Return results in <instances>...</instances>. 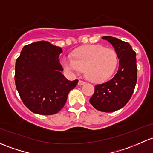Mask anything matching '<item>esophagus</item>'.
Wrapping results in <instances>:
<instances>
[{"instance_id": "esophagus-1", "label": "esophagus", "mask_w": 153, "mask_h": 153, "mask_svg": "<svg viewBox=\"0 0 153 153\" xmlns=\"http://www.w3.org/2000/svg\"><path fill=\"white\" fill-rule=\"evenodd\" d=\"M85 83H86V82L83 81H81V80H80V81H78V86H83V85H84Z\"/></svg>"}]
</instances>
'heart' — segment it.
Here are the masks:
<instances>
[{
	"label": "heart",
	"mask_w": 153,
	"mask_h": 153,
	"mask_svg": "<svg viewBox=\"0 0 153 153\" xmlns=\"http://www.w3.org/2000/svg\"><path fill=\"white\" fill-rule=\"evenodd\" d=\"M72 56L73 58L69 56L63 58L64 68L72 74L85 69L86 77L94 83H103L110 79L118 64L114 50L100 45L82 46L75 50Z\"/></svg>",
	"instance_id": "1"
}]
</instances>
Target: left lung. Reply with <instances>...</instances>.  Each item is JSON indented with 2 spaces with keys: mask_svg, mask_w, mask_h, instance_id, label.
<instances>
[{
  "mask_svg": "<svg viewBox=\"0 0 153 153\" xmlns=\"http://www.w3.org/2000/svg\"><path fill=\"white\" fill-rule=\"evenodd\" d=\"M102 39L114 48L120 65L112 79L95 86L89 102L98 111L113 112L126 105L134 91L137 81L136 53L129 43L123 40L109 36Z\"/></svg>",
  "mask_w": 153,
  "mask_h": 153,
  "instance_id": "8db88e82",
  "label": "left lung"
}]
</instances>
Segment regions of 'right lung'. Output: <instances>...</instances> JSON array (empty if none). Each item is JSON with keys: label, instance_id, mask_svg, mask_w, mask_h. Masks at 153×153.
I'll return each mask as SVG.
<instances>
[{"label": "right lung", "instance_id": "1", "mask_svg": "<svg viewBox=\"0 0 153 153\" xmlns=\"http://www.w3.org/2000/svg\"><path fill=\"white\" fill-rule=\"evenodd\" d=\"M60 47L39 41L22 48L16 60L15 85L20 98L30 111L42 115L59 112L78 80L69 81L62 73Z\"/></svg>", "mask_w": 153, "mask_h": 153}]
</instances>
